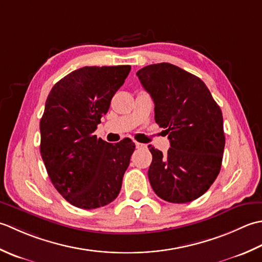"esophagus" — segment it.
<instances>
[{"instance_id": "34e87169", "label": "esophagus", "mask_w": 262, "mask_h": 262, "mask_svg": "<svg viewBox=\"0 0 262 262\" xmlns=\"http://www.w3.org/2000/svg\"><path fill=\"white\" fill-rule=\"evenodd\" d=\"M136 147L138 149H145V148H147L146 145H143V143H140V142H136Z\"/></svg>"}]
</instances>
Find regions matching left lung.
Instances as JSON below:
<instances>
[{
    "instance_id": "left-lung-1",
    "label": "left lung",
    "mask_w": 262,
    "mask_h": 262,
    "mask_svg": "<svg viewBox=\"0 0 262 262\" xmlns=\"http://www.w3.org/2000/svg\"><path fill=\"white\" fill-rule=\"evenodd\" d=\"M137 76L155 103V121L166 129V154L149 145V182L159 198L173 204L198 199L216 180L225 136L221 107L205 82L169 63L151 64Z\"/></svg>"
}]
</instances>
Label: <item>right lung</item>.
Returning a JSON list of instances; mask_svg holds the SVG:
<instances>
[{
  "label": "right lung",
  "mask_w": 262,
  "mask_h": 262,
  "mask_svg": "<svg viewBox=\"0 0 262 262\" xmlns=\"http://www.w3.org/2000/svg\"><path fill=\"white\" fill-rule=\"evenodd\" d=\"M130 66L83 67L52 88L40 120V155L53 185L81 209L108 205L120 193L135 143L94 135Z\"/></svg>",
  "instance_id": "right-lung-1"
}]
</instances>
